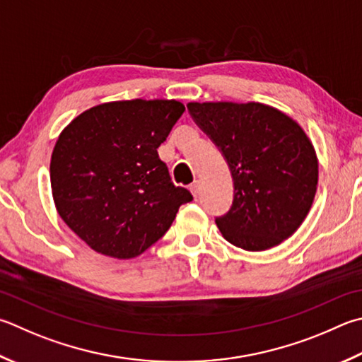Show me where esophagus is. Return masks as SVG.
<instances>
[{"label":"esophagus","instance_id":"1","mask_svg":"<svg viewBox=\"0 0 362 362\" xmlns=\"http://www.w3.org/2000/svg\"><path fill=\"white\" fill-rule=\"evenodd\" d=\"M189 192L194 196V198H198L199 193H201V183L199 182H194L192 183V187H189Z\"/></svg>","mask_w":362,"mask_h":362}]
</instances>
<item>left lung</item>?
<instances>
[{
  "label": "left lung",
  "mask_w": 362,
  "mask_h": 362,
  "mask_svg": "<svg viewBox=\"0 0 362 362\" xmlns=\"http://www.w3.org/2000/svg\"><path fill=\"white\" fill-rule=\"evenodd\" d=\"M231 169L234 201L215 220L247 252L280 245L298 231L315 199L318 158L300 124L262 103H188Z\"/></svg>",
  "instance_id": "obj_1"
}]
</instances>
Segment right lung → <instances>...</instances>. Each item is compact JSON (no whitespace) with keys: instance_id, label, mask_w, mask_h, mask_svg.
<instances>
[{"instance_id":"1","label":"right lung","mask_w":362,"mask_h":362,"mask_svg":"<svg viewBox=\"0 0 362 362\" xmlns=\"http://www.w3.org/2000/svg\"><path fill=\"white\" fill-rule=\"evenodd\" d=\"M183 110L175 100L104 103L77 115L58 136L50 158L55 209L91 250L136 258L193 199L174 185L156 150Z\"/></svg>"}]
</instances>
